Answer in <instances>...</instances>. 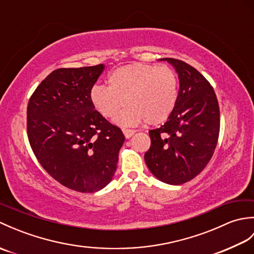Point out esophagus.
Instances as JSON below:
<instances>
[{"mask_svg":"<svg viewBox=\"0 0 254 254\" xmlns=\"http://www.w3.org/2000/svg\"><path fill=\"white\" fill-rule=\"evenodd\" d=\"M122 132L124 134V136L127 138H130L134 133H135V130H131V128H122Z\"/></svg>","mask_w":254,"mask_h":254,"instance_id":"esophagus-1","label":"esophagus"}]
</instances>
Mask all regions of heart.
<instances>
[{
  "label": "heart",
  "instance_id": "b5f03b06",
  "mask_svg": "<svg viewBox=\"0 0 254 254\" xmlns=\"http://www.w3.org/2000/svg\"><path fill=\"white\" fill-rule=\"evenodd\" d=\"M109 86L95 85L90 100L100 115L116 117L123 127H133L146 121L149 126L166 122L174 112L179 97V78L167 65L132 63L118 67L108 77Z\"/></svg>",
  "mask_w": 254,
  "mask_h": 254
}]
</instances>
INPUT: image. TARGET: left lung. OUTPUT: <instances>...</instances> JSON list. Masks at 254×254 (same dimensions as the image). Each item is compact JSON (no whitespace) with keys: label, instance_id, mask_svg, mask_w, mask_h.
Masks as SVG:
<instances>
[{"label":"left lung","instance_id":"left-lung-1","mask_svg":"<svg viewBox=\"0 0 254 254\" xmlns=\"http://www.w3.org/2000/svg\"><path fill=\"white\" fill-rule=\"evenodd\" d=\"M176 68L180 88L177 106L167 122L149 131L145 163L165 183L192 180L212 158L219 135V106L208 80L196 68L172 58L161 59Z\"/></svg>","mask_w":254,"mask_h":254}]
</instances>
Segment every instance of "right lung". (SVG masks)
Masks as SVG:
<instances>
[{
    "mask_svg": "<svg viewBox=\"0 0 254 254\" xmlns=\"http://www.w3.org/2000/svg\"><path fill=\"white\" fill-rule=\"evenodd\" d=\"M104 68L55 69L27 107V135L38 161L62 186L82 193L99 191L112 180L126 139L90 100Z\"/></svg>",
    "mask_w": 254,
    "mask_h": 254,
    "instance_id": "obj_1",
    "label": "right lung"
}]
</instances>
